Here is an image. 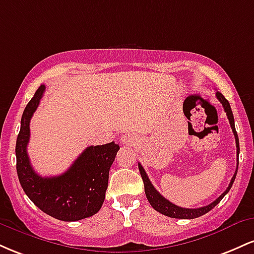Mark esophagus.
<instances>
[{
  "instance_id": "obj_1",
  "label": "esophagus",
  "mask_w": 254,
  "mask_h": 254,
  "mask_svg": "<svg viewBox=\"0 0 254 254\" xmlns=\"http://www.w3.org/2000/svg\"><path fill=\"white\" fill-rule=\"evenodd\" d=\"M137 142V138L131 133H127V135L122 136V143L127 144V145H135Z\"/></svg>"
}]
</instances>
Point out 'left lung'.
I'll list each match as a JSON object with an SVG mask.
<instances>
[{"label":"left lung","mask_w":254,"mask_h":254,"mask_svg":"<svg viewBox=\"0 0 254 254\" xmlns=\"http://www.w3.org/2000/svg\"><path fill=\"white\" fill-rule=\"evenodd\" d=\"M216 98L218 99V101L222 104L224 112L227 113V117H228L230 127H232L233 133H234V137H235V143H237V155H238L237 161H238V164H237V170H235L234 176H233L232 180H230V183H229L228 188H227V190L224 191L223 193L217 198V199H215L214 202L208 204V205L202 206V208L189 209V208H182V206H178V205H176V204L171 203L168 199H166L164 196H161V193H159L156 189L153 186V184L150 183L149 178H148L147 173H145L144 168L142 167L141 164H138V170H139V173H141L142 179H143L144 192H145V196H147L148 202H149L150 205L153 206V208L155 209L156 211H159L160 214L166 215V216L172 217V218H183V220H191V218H196V217L202 216V215L210 211L212 208H215V206H216L217 204L221 202V199H222V198L226 196L227 193H228L230 188H232L233 183H234L235 177H237V173H238L239 153H240V147H239V137H238L237 130H235V124H234V116H233L232 109H230V105L228 103V100H227V99L223 97L222 93L216 92Z\"/></svg>","instance_id":"1"}]
</instances>
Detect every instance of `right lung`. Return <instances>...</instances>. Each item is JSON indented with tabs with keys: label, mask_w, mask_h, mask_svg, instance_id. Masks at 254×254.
Wrapping results in <instances>:
<instances>
[{
	"label": "right lung",
	"mask_w": 254,
	"mask_h": 254,
	"mask_svg": "<svg viewBox=\"0 0 254 254\" xmlns=\"http://www.w3.org/2000/svg\"><path fill=\"white\" fill-rule=\"evenodd\" d=\"M45 86L42 84L27 104L21 117L15 155L16 172L25 193L34 205L61 221H78L100 210L109 184V172L119 145L115 142L90 145L82 151L68 171L57 177H40L31 166L27 154L30 122L40 103Z\"/></svg>",
	"instance_id": "obj_1"
}]
</instances>
